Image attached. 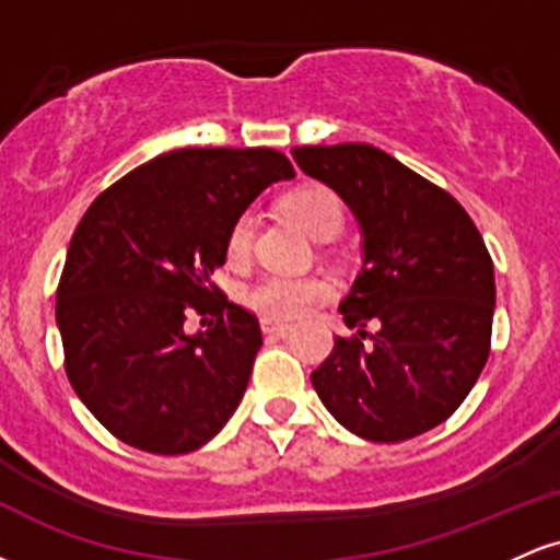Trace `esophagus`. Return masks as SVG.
Here are the masks:
<instances>
[{
  "instance_id": "1",
  "label": "esophagus",
  "mask_w": 560,
  "mask_h": 560,
  "mask_svg": "<svg viewBox=\"0 0 560 560\" xmlns=\"http://www.w3.org/2000/svg\"><path fill=\"white\" fill-rule=\"evenodd\" d=\"M260 329H262V334H273V337H287V331L292 329V326L279 324V320H271V318H262Z\"/></svg>"
}]
</instances>
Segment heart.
Listing matches in <instances>:
<instances>
[{
	"label": "heart",
	"mask_w": 560,
	"mask_h": 560,
	"mask_svg": "<svg viewBox=\"0 0 560 560\" xmlns=\"http://www.w3.org/2000/svg\"><path fill=\"white\" fill-rule=\"evenodd\" d=\"M287 210L302 223L313 240H331L345 226V208L329 186L305 184L287 197ZM255 244V215L242 213L231 223L226 236V260L231 266H244L253 255ZM334 284L326 276H289L266 273L244 292V302L271 320H294L305 316L316 302L329 300Z\"/></svg>",
	"instance_id": "heart-1"
}]
</instances>
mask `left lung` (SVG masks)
Returning <instances> with one entry per match:
<instances>
[{"label": "left lung", "instance_id": "obj_1", "mask_svg": "<svg viewBox=\"0 0 560 560\" xmlns=\"http://www.w3.org/2000/svg\"><path fill=\"white\" fill-rule=\"evenodd\" d=\"M292 158L345 199L363 234V268L339 305L358 334L334 339L311 374L320 402L371 442L440 427L490 358L494 271L485 240L458 199L376 147H294Z\"/></svg>", "mask_w": 560, "mask_h": 560}]
</instances>
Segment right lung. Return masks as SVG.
I'll list each match as a JSON object with an SVG mask.
<instances>
[{
    "label": "right lung",
    "instance_id": "1",
    "mask_svg": "<svg viewBox=\"0 0 560 560\" xmlns=\"http://www.w3.org/2000/svg\"><path fill=\"white\" fill-rule=\"evenodd\" d=\"M292 176L268 147H189L126 173L83 213L55 318L75 395L120 442L184 455L226 427L262 334L210 276L231 223ZM191 312L214 316L208 330L185 334Z\"/></svg>",
    "mask_w": 560,
    "mask_h": 560
}]
</instances>
